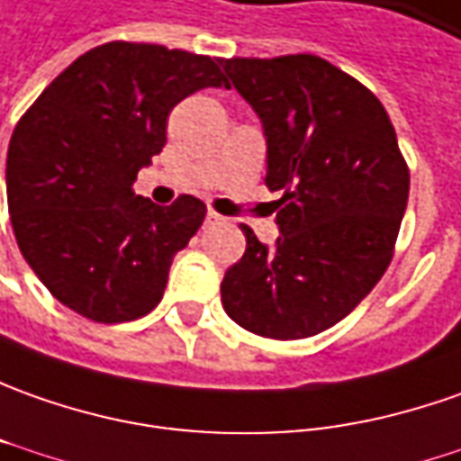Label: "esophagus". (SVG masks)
Segmentation results:
<instances>
[{
  "label": "esophagus",
  "instance_id": "34e87169",
  "mask_svg": "<svg viewBox=\"0 0 461 461\" xmlns=\"http://www.w3.org/2000/svg\"><path fill=\"white\" fill-rule=\"evenodd\" d=\"M223 221V215H218L215 210H208V215H205V223H221Z\"/></svg>",
  "mask_w": 461,
  "mask_h": 461
}]
</instances>
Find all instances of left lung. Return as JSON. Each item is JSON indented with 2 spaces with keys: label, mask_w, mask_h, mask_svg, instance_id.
<instances>
[{
  "label": "left lung",
  "mask_w": 461,
  "mask_h": 461,
  "mask_svg": "<svg viewBox=\"0 0 461 461\" xmlns=\"http://www.w3.org/2000/svg\"><path fill=\"white\" fill-rule=\"evenodd\" d=\"M221 65L261 119L267 187L284 193L271 249L240 225L246 253L225 271L223 310L261 338H312L348 317L385 274L409 167L381 101L322 58Z\"/></svg>",
  "instance_id": "left-lung-1"
}]
</instances>
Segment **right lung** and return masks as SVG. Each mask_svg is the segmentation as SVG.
Segmentation results:
<instances>
[{
	"instance_id": "add662e5",
	"label": "right lung",
	"mask_w": 461,
	"mask_h": 461,
	"mask_svg": "<svg viewBox=\"0 0 461 461\" xmlns=\"http://www.w3.org/2000/svg\"><path fill=\"white\" fill-rule=\"evenodd\" d=\"M228 88L218 60L144 42L98 45L14 126L7 203L24 261L58 302L94 322H131L165 294L175 253L205 218L134 194L167 141V116L200 88Z\"/></svg>"
}]
</instances>
